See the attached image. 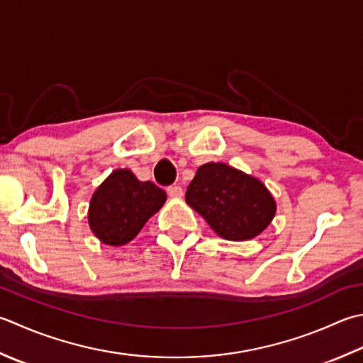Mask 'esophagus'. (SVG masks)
Masks as SVG:
<instances>
[{"mask_svg": "<svg viewBox=\"0 0 363 363\" xmlns=\"http://www.w3.org/2000/svg\"><path fill=\"white\" fill-rule=\"evenodd\" d=\"M167 194L172 198H181L184 195V191H182V187L179 186H169L167 189Z\"/></svg>", "mask_w": 363, "mask_h": 363, "instance_id": "obj_1", "label": "esophagus"}]
</instances>
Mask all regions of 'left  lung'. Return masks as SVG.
<instances>
[{"mask_svg":"<svg viewBox=\"0 0 363 363\" xmlns=\"http://www.w3.org/2000/svg\"><path fill=\"white\" fill-rule=\"evenodd\" d=\"M186 201L220 238L238 242L257 238L277 212L272 194L258 177L223 162L204 163L196 169Z\"/></svg>","mask_w":363,"mask_h":363,"instance_id":"8db88e82","label":"left lung"}]
</instances>
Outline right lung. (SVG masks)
I'll list each match as a JSON object with an SVG mask.
<instances>
[{
	"mask_svg": "<svg viewBox=\"0 0 363 363\" xmlns=\"http://www.w3.org/2000/svg\"><path fill=\"white\" fill-rule=\"evenodd\" d=\"M167 201L152 182H141L130 169H115L91 196L88 223L105 245L129 244Z\"/></svg>",
	"mask_w": 363,
	"mask_h": 363,
	"instance_id": "obj_1",
	"label": "right lung"
}]
</instances>
